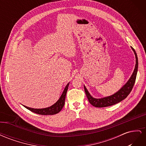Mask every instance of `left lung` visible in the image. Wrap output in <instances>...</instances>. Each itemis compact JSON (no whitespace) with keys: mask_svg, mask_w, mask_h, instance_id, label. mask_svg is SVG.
<instances>
[{"mask_svg":"<svg viewBox=\"0 0 146 146\" xmlns=\"http://www.w3.org/2000/svg\"><path fill=\"white\" fill-rule=\"evenodd\" d=\"M131 47V49L133 50L135 58H136V64L135 67L133 70V72L129 80L127 81V82L123 85L120 90L117 91L116 93H114L113 95L110 96L105 97V98L96 99L92 97L90 94L89 91L86 89V86L84 85V89H85V93L86 95L87 98L88 99L89 102L93 105L94 107H98V108H102V107H107L109 106H111L113 105H115L119 102H120L123 99H125L128 96L131 91L132 90V88L133 87L135 84L136 77L137 75V72H138V60L137 54L134 48Z\"/></svg>","mask_w":146,"mask_h":146,"instance_id":"8db88e82","label":"left lung"}]
</instances>
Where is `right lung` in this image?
Wrapping results in <instances>:
<instances>
[{
    "mask_svg": "<svg viewBox=\"0 0 146 146\" xmlns=\"http://www.w3.org/2000/svg\"><path fill=\"white\" fill-rule=\"evenodd\" d=\"M69 85V83H68L67 84V85H66V87L64 88V90L63 92V93L61 94L60 99L58 100V101H57L55 104L52 105L49 107L38 109V108H30L28 107H26V106H24V107L27 109L31 111L36 114H41V115H54V114L58 113L61 110H62L63 107L64 105L66 95V92H67V91L68 90Z\"/></svg>",
    "mask_w": 146,
    "mask_h": 146,
    "instance_id": "right-lung-1",
    "label": "right lung"
}]
</instances>
